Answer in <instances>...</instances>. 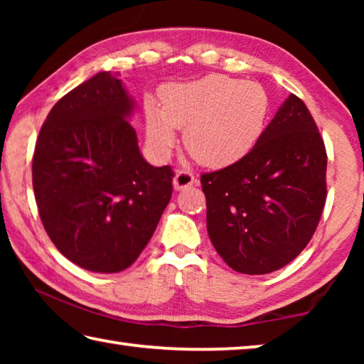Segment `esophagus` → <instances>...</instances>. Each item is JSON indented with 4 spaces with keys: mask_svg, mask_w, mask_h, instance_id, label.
Returning <instances> with one entry per match:
<instances>
[{
    "mask_svg": "<svg viewBox=\"0 0 364 364\" xmlns=\"http://www.w3.org/2000/svg\"><path fill=\"white\" fill-rule=\"evenodd\" d=\"M194 184V175L189 170H178L173 178V186L176 191H183Z\"/></svg>",
    "mask_w": 364,
    "mask_h": 364,
    "instance_id": "obj_1",
    "label": "esophagus"
}]
</instances>
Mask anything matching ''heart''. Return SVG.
Masks as SVG:
<instances>
[{"mask_svg":"<svg viewBox=\"0 0 364 364\" xmlns=\"http://www.w3.org/2000/svg\"><path fill=\"white\" fill-rule=\"evenodd\" d=\"M268 114L269 97L255 82L207 75L167 85L160 91V109L147 107V144L164 157L175 146V130H184V146L197 162L228 167L254 149Z\"/></svg>","mask_w":364,"mask_h":364,"instance_id":"1","label":"heart"}]
</instances>
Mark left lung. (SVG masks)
<instances>
[{
  "label": "left lung",
  "instance_id": "obj_1",
  "mask_svg": "<svg viewBox=\"0 0 364 364\" xmlns=\"http://www.w3.org/2000/svg\"><path fill=\"white\" fill-rule=\"evenodd\" d=\"M326 167L316 123L291 95L247 156L200 176L208 237L228 267L267 274L306 247L326 204Z\"/></svg>",
  "mask_w": 364,
  "mask_h": 364
}]
</instances>
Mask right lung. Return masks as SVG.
<instances>
[{
	"label": "right lung",
	"mask_w": 364,
	"mask_h": 364,
	"mask_svg": "<svg viewBox=\"0 0 364 364\" xmlns=\"http://www.w3.org/2000/svg\"><path fill=\"white\" fill-rule=\"evenodd\" d=\"M133 112L122 80L100 72L54 104L36 139L41 223L60 254L95 273L134 263L173 191L171 167L141 156Z\"/></svg>",
	"instance_id": "1"
}]
</instances>
